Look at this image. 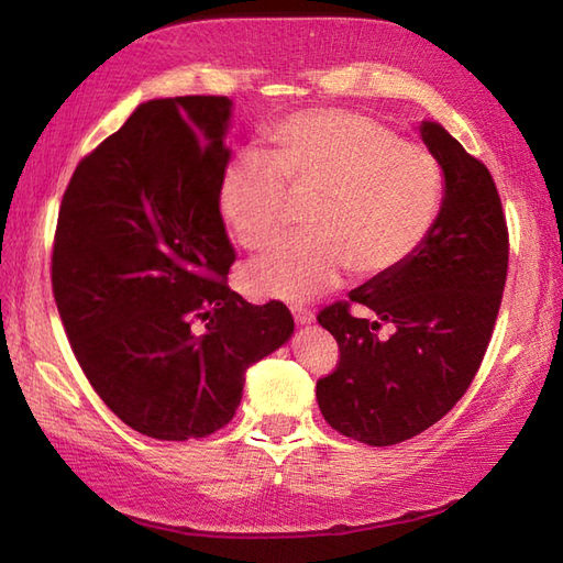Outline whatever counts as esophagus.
<instances>
[{"label":"esophagus","mask_w":563,"mask_h":563,"mask_svg":"<svg viewBox=\"0 0 563 563\" xmlns=\"http://www.w3.org/2000/svg\"><path fill=\"white\" fill-rule=\"evenodd\" d=\"M292 317H295V321L300 327H309L314 321V314L309 312V309H305V307H292Z\"/></svg>","instance_id":"34e87169"}]
</instances>
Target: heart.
Masks as SVG:
<instances>
[{"mask_svg": "<svg viewBox=\"0 0 563 563\" xmlns=\"http://www.w3.org/2000/svg\"><path fill=\"white\" fill-rule=\"evenodd\" d=\"M268 154L242 152L224 166L218 208L244 249L278 242L292 202L307 234L251 263L244 288L263 300L305 302L355 278L397 271L433 232L442 166L418 142L397 140L373 118L319 109L273 125Z\"/></svg>", "mask_w": 563, "mask_h": 563, "instance_id": "heart-1", "label": "heart"}]
</instances>
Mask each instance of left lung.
Returning <instances> with one entry per match:
<instances>
[{
    "label": "left lung",
    "mask_w": 563,
    "mask_h": 563,
    "mask_svg": "<svg viewBox=\"0 0 563 563\" xmlns=\"http://www.w3.org/2000/svg\"><path fill=\"white\" fill-rule=\"evenodd\" d=\"M442 166V202L423 246L382 278H369L317 321L339 343L341 363L317 382L321 416L345 438L385 448L438 423L479 369L508 273V227L486 166L445 128L421 123ZM369 308L373 322L350 305ZM395 331L382 340L376 329Z\"/></svg>",
    "instance_id": "1"
}]
</instances>
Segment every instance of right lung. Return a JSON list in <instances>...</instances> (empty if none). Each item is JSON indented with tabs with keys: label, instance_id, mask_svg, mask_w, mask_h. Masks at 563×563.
Instances as JSON below:
<instances>
[{
	"label": "right lung",
	"instance_id": "right-lung-1",
	"mask_svg": "<svg viewBox=\"0 0 563 563\" xmlns=\"http://www.w3.org/2000/svg\"><path fill=\"white\" fill-rule=\"evenodd\" d=\"M230 123L227 97L140 103L59 206L53 292L71 351L103 404L157 440L230 423L246 369L295 333L288 307L249 305L222 280Z\"/></svg>",
	"mask_w": 563,
	"mask_h": 563
}]
</instances>
